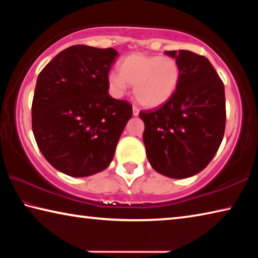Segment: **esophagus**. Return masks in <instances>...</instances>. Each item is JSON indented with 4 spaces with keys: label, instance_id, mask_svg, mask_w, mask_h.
I'll use <instances>...</instances> for the list:
<instances>
[{
    "label": "esophagus",
    "instance_id": "esophagus-1",
    "mask_svg": "<svg viewBox=\"0 0 258 258\" xmlns=\"http://www.w3.org/2000/svg\"><path fill=\"white\" fill-rule=\"evenodd\" d=\"M139 112H140V109H139L138 107L133 106V115H134V116H138Z\"/></svg>",
    "mask_w": 258,
    "mask_h": 258
}]
</instances>
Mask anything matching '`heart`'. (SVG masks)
I'll use <instances>...</instances> for the list:
<instances>
[{
	"mask_svg": "<svg viewBox=\"0 0 258 258\" xmlns=\"http://www.w3.org/2000/svg\"><path fill=\"white\" fill-rule=\"evenodd\" d=\"M118 73L108 76L111 90L121 94L128 85L139 103L147 108L164 104L176 92L181 80V68L172 56L131 53L120 61Z\"/></svg>",
	"mask_w": 258,
	"mask_h": 258,
	"instance_id": "b5f03b06",
	"label": "heart"
}]
</instances>
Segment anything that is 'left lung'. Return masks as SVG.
Returning a JSON list of instances; mask_svg holds the SVG:
<instances>
[{
  "mask_svg": "<svg viewBox=\"0 0 258 258\" xmlns=\"http://www.w3.org/2000/svg\"><path fill=\"white\" fill-rule=\"evenodd\" d=\"M181 68L180 84L167 102L141 110L143 142L152 168L185 178L202 172L221 146L225 130L224 84L206 56L166 51Z\"/></svg>",
  "mask_w": 258,
  "mask_h": 258,
  "instance_id": "left-lung-1",
  "label": "left lung"
}]
</instances>
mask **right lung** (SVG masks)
Returning <instances> with one entry per match:
<instances>
[{
  "instance_id": "add662e5",
  "label": "right lung",
  "mask_w": 258,
  "mask_h": 258,
  "mask_svg": "<svg viewBox=\"0 0 258 258\" xmlns=\"http://www.w3.org/2000/svg\"><path fill=\"white\" fill-rule=\"evenodd\" d=\"M118 52L73 45L37 77L32 127L42 155L69 176L106 169L133 115L132 104L109 95L108 74Z\"/></svg>"
}]
</instances>
